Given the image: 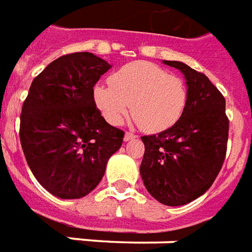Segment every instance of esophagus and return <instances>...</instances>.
<instances>
[{"label":"esophagus","mask_w":252,"mask_h":252,"mask_svg":"<svg viewBox=\"0 0 252 252\" xmlns=\"http://www.w3.org/2000/svg\"><path fill=\"white\" fill-rule=\"evenodd\" d=\"M135 138H136V135H133L132 132H126V135H124V140H126V142L135 139Z\"/></svg>","instance_id":"1"}]
</instances>
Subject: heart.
Segmentation results:
<instances>
[{"mask_svg": "<svg viewBox=\"0 0 252 252\" xmlns=\"http://www.w3.org/2000/svg\"><path fill=\"white\" fill-rule=\"evenodd\" d=\"M110 84L94 88V100L102 116L112 126H120L126 114L145 131H165L181 119L188 90L182 78L150 62H133L117 70Z\"/></svg>", "mask_w": 252, "mask_h": 252, "instance_id": "1", "label": "heart"}]
</instances>
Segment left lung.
Returning a JSON list of instances; mask_svg holds the SVG:
<instances>
[{"mask_svg": "<svg viewBox=\"0 0 252 252\" xmlns=\"http://www.w3.org/2000/svg\"><path fill=\"white\" fill-rule=\"evenodd\" d=\"M164 63L182 71L188 102L171 128L142 136L140 176L157 201L176 207L196 200L214 184L226 156L229 120L225 97L208 77L182 62Z\"/></svg>", "mask_w": 252, "mask_h": 252, "instance_id": "left-lung-1", "label": "left lung"}]
</instances>
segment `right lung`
<instances>
[{"label":"right lung","instance_id":"right-lung-1","mask_svg":"<svg viewBox=\"0 0 252 252\" xmlns=\"http://www.w3.org/2000/svg\"><path fill=\"white\" fill-rule=\"evenodd\" d=\"M112 67L90 52L58 58L32 80L20 114V143L51 194L81 198L96 188L124 132L106 123L94 87Z\"/></svg>","mask_w":252,"mask_h":252}]
</instances>
